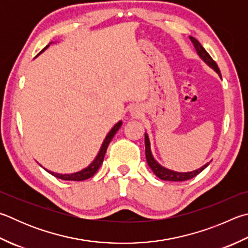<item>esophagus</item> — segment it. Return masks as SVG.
<instances>
[{
  "label": "esophagus",
  "mask_w": 248,
  "mask_h": 248,
  "mask_svg": "<svg viewBox=\"0 0 248 248\" xmlns=\"http://www.w3.org/2000/svg\"><path fill=\"white\" fill-rule=\"evenodd\" d=\"M131 114L136 117H139L142 114V109L140 108V106H133L131 108Z\"/></svg>",
  "instance_id": "34e87169"
}]
</instances>
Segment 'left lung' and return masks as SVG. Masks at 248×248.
I'll return each mask as SVG.
<instances>
[{"instance_id":"8db88e82","label":"left lung","mask_w":248,"mask_h":248,"mask_svg":"<svg viewBox=\"0 0 248 248\" xmlns=\"http://www.w3.org/2000/svg\"><path fill=\"white\" fill-rule=\"evenodd\" d=\"M190 40L192 41V43L194 44L196 52H197V54H199L202 60L204 61L209 67H211V68H213L216 73L220 76V77H221V73H220L218 65L216 64V62L213 60V58H211L209 54L207 53L206 49L202 47V44L193 37H190ZM145 156H146L147 164H148V166H150V168L153 170V172H154L155 175H157L159 179L165 180V181H186V180H190L192 178L196 177L197 174L201 173L202 171L209 165V163L206 164L202 166V168L194 170V171H191V172H177V171L169 170L167 168L163 167V166H160L158 163H157V161L154 159V157H153V155H152L150 139H148L147 133H145Z\"/></svg>"}]
</instances>
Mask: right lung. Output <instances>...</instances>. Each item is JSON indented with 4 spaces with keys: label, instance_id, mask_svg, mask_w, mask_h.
Masks as SVG:
<instances>
[{
    "label": "right lung",
    "instance_id": "add662e5",
    "mask_svg": "<svg viewBox=\"0 0 248 248\" xmlns=\"http://www.w3.org/2000/svg\"><path fill=\"white\" fill-rule=\"evenodd\" d=\"M47 46H46V48ZM46 48H44V49H46ZM44 49H42L41 53L44 51ZM121 124H123V121H119V123L116 124L114 125V128H112L110 131L108 132V134H107L105 140H104V142H103V144H102V147H101L100 152H98L97 156L95 157V159L93 160V163L90 165L89 167H87V168L81 170V171H78V172H76V173H70V174H61V173L51 172V171H48V170H46V171L51 174H53L54 177H56L58 179H62V180H66V181H83V180H87L89 178L93 177V175L95 174L96 171L98 170V168L101 167L103 160H104V156H105V153L107 151V147H108L109 143L112 140V138H114L116 132L118 131L119 128L121 127Z\"/></svg>",
    "mask_w": 248,
    "mask_h": 248
}]
</instances>
